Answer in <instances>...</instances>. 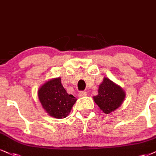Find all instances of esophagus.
Returning a JSON list of instances; mask_svg holds the SVG:
<instances>
[{
  "mask_svg": "<svg viewBox=\"0 0 156 156\" xmlns=\"http://www.w3.org/2000/svg\"><path fill=\"white\" fill-rule=\"evenodd\" d=\"M79 96H80V97H84V96H86L87 95V92H84V91H80V93H79Z\"/></svg>",
  "mask_w": 156,
  "mask_h": 156,
  "instance_id": "esophagus-1",
  "label": "esophagus"
}]
</instances>
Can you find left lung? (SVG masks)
<instances>
[{"instance_id": "1", "label": "left lung", "mask_w": 156, "mask_h": 156, "mask_svg": "<svg viewBox=\"0 0 156 156\" xmlns=\"http://www.w3.org/2000/svg\"><path fill=\"white\" fill-rule=\"evenodd\" d=\"M125 98V93L119 87L108 78H104L99 86L98 95L93 98L100 108L106 114L115 111L120 106Z\"/></svg>"}]
</instances>
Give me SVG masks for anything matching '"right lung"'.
Wrapping results in <instances>:
<instances>
[{
    "label": "right lung",
    "mask_w": 156,
    "mask_h": 156,
    "mask_svg": "<svg viewBox=\"0 0 156 156\" xmlns=\"http://www.w3.org/2000/svg\"><path fill=\"white\" fill-rule=\"evenodd\" d=\"M38 97L46 112L56 119L68 116L76 101V98L66 93L60 77L44 84L38 91Z\"/></svg>",
    "instance_id": "right-lung-1"
}]
</instances>
